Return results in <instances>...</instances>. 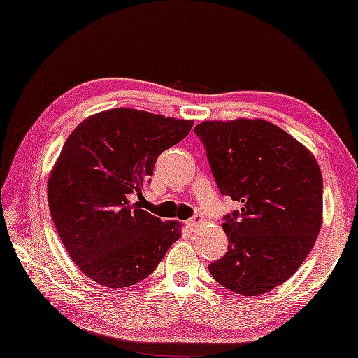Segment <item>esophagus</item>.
Returning a JSON list of instances; mask_svg holds the SVG:
<instances>
[{"mask_svg": "<svg viewBox=\"0 0 358 358\" xmlns=\"http://www.w3.org/2000/svg\"><path fill=\"white\" fill-rule=\"evenodd\" d=\"M204 222V217L203 215H200V214H196V215H193V217L189 220V225L192 227V228H196V227H200L201 224Z\"/></svg>", "mask_w": 358, "mask_h": 358, "instance_id": "esophagus-1", "label": "esophagus"}]
</instances>
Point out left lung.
<instances>
[{"instance_id": "1", "label": "left lung", "mask_w": 358, "mask_h": 358, "mask_svg": "<svg viewBox=\"0 0 358 358\" xmlns=\"http://www.w3.org/2000/svg\"><path fill=\"white\" fill-rule=\"evenodd\" d=\"M222 195L241 203L222 228L228 250L209 265L225 289L266 294L295 274L322 227V173L306 145L263 119L195 127Z\"/></svg>"}]
</instances>
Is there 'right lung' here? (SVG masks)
Returning a JSON list of instances; mask_svg holds the SVG:
<instances>
[{"label": "right lung", "mask_w": 358, "mask_h": 358, "mask_svg": "<svg viewBox=\"0 0 358 358\" xmlns=\"http://www.w3.org/2000/svg\"><path fill=\"white\" fill-rule=\"evenodd\" d=\"M192 127L193 120L117 108L87 117L64 141L47 200L64 249L87 278L109 289L134 285L180 238V222L139 209L130 193L139 195L157 157Z\"/></svg>", "instance_id": "right-lung-1"}]
</instances>
